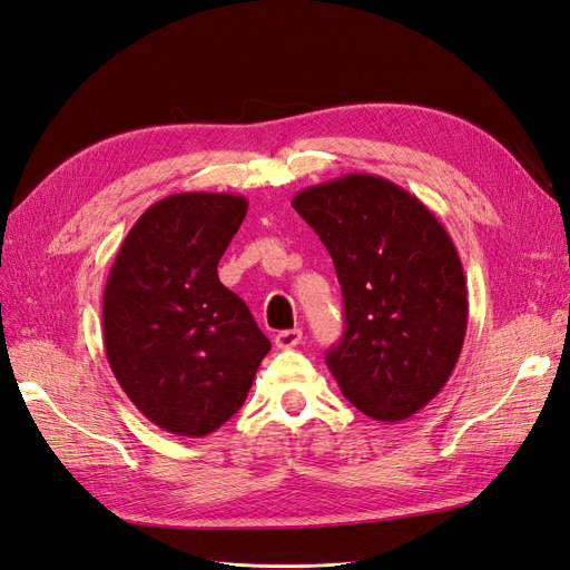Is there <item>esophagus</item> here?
<instances>
[{
    "mask_svg": "<svg viewBox=\"0 0 570 570\" xmlns=\"http://www.w3.org/2000/svg\"><path fill=\"white\" fill-rule=\"evenodd\" d=\"M303 341V331L301 328H291V331H279L274 335V345L279 350H293L296 345H301Z\"/></svg>",
    "mask_w": 570,
    "mask_h": 570,
    "instance_id": "1",
    "label": "esophagus"
}]
</instances>
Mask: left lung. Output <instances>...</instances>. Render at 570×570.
<instances>
[{
	"instance_id": "obj_1",
	"label": "left lung",
	"mask_w": 570,
	"mask_h": 570,
	"mask_svg": "<svg viewBox=\"0 0 570 570\" xmlns=\"http://www.w3.org/2000/svg\"><path fill=\"white\" fill-rule=\"evenodd\" d=\"M293 208L328 248L345 298L326 352L345 399L399 423L441 392L468 331V286L449 232L387 178L347 174L301 189Z\"/></svg>"
}]
</instances>
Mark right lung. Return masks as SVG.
<instances>
[{"mask_svg":"<svg viewBox=\"0 0 570 570\" xmlns=\"http://www.w3.org/2000/svg\"><path fill=\"white\" fill-rule=\"evenodd\" d=\"M248 202L180 193L153 204L121 242L102 293V343L117 383L157 428L206 436L235 415L269 352L218 263Z\"/></svg>","mask_w":570,"mask_h":570,"instance_id":"1","label":"right lung"}]
</instances>
